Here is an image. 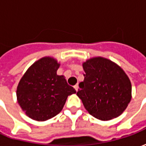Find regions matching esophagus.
I'll use <instances>...</instances> for the list:
<instances>
[{
	"instance_id": "esophagus-1",
	"label": "esophagus",
	"mask_w": 146,
	"mask_h": 146,
	"mask_svg": "<svg viewBox=\"0 0 146 146\" xmlns=\"http://www.w3.org/2000/svg\"><path fill=\"white\" fill-rule=\"evenodd\" d=\"M74 88H75V90H76V92L78 91V88H79V87H78V84H76V85L74 86Z\"/></svg>"
}]
</instances>
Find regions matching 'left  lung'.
I'll list each match as a JSON object with an SVG mask.
<instances>
[{"mask_svg": "<svg viewBox=\"0 0 146 146\" xmlns=\"http://www.w3.org/2000/svg\"><path fill=\"white\" fill-rule=\"evenodd\" d=\"M84 81L76 93L92 116L110 120L122 114L131 99V84L117 64L102 57L83 63Z\"/></svg>", "mask_w": 146, "mask_h": 146, "instance_id": "8db88e82", "label": "left lung"}]
</instances>
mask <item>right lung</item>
Segmentation results:
<instances>
[{
	"label": "right lung",
	"mask_w": 146,
	"mask_h": 146,
	"mask_svg": "<svg viewBox=\"0 0 146 146\" xmlns=\"http://www.w3.org/2000/svg\"><path fill=\"white\" fill-rule=\"evenodd\" d=\"M60 64L44 57L24 73L16 91L18 103L31 119L45 121L60 113L67 97L76 93L64 76L57 75Z\"/></svg>",
	"instance_id": "add662e5"
}]
</instances>
